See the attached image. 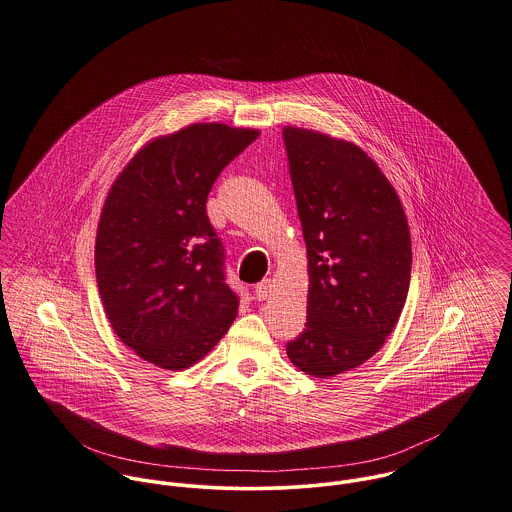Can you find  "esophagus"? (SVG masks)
<instances>
[{
  "label": "esophagus",
  "instance_id": "obj_1",
  "mask_svg": "<svg viewBox=\"0 0 512 512\" xmlns=\"http://www.w3.org/2000/svg\"><path fill=\"white\" fill-rule=\"evenodd\" d=\"M269 292H271V278H265V280H261V282L255 286V298H257L259 302L267 300Z\"/></svg>",
  "mask_w": 512,
  "mask_h": 512
}]
</instances>
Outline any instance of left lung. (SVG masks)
Wrapping results in <instances>:
<instances>
[{
    "instance_id": "1",
    "label": "left lung",
    "mask_w": 512,
    "mask_h": 512,
    "mask_svg": "<svg viewBox=\"0 0 512 512\" xmlns=\"http://www.w3.org/2000/svg\"><path fill=\"white\" fill-rule=\"evenodd\" d=\"M282 138L310 273L306 329L286 354L331 378L394 331L411 280L409 226L392 183L356 144L296 126Z\"/></svg>"
}]
</instances>
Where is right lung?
Returning a JSON list of instances; mask_svg holds the SVG:
<instances>
[{
  "mask_svg": "<svg viewBox=\"0 0 512 512\" xmlns=\"http://www.w3.org/2000/svg\"><path fill=\"white\" fill-rule=\"evenodd\" d=\"M255 128L197 122L148 142L113 183L95 237V275L118 339L165 370L210 353L236 319L224 247L206 198Z\"/></svg>",
  "mask_w": 512,
  "mask_h": 512,
  "instance_id": "right-lung-1",
  "label": "right lung"
}]
</instances>
